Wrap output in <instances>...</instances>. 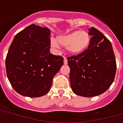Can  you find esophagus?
Listing matches in <instances>:
<instances>
[{
    "instance_id": "34e87169",
    "label": "esophagus",
    "mask_w": 123,
    "mask_h": 123,
    "mask_svg": "<svg viewBox=\"0 0 123 123\" xmlns=\"http://www.w3.org/2000/svg\"><path fill=\"white\" fill-rule=\"evenodd\" d=\"M64 64H68V60L66 59V57H64Z\"/></svg>"
}]
</instances>
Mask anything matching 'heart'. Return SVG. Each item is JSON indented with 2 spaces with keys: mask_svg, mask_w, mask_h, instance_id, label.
I'll return each mask as SVG.
<instances>
[{
  "mask_svg": "<svg viewBox=\"0 0 123 123\" xmlns=\"http://www.w3.org/2000/svg\"><path fill=\"white\" fill-rule=\"evenodd\" d=\"M57 43L67 47L69 53L79 54L87 49L90 43V36L87 31H76L61 36L57 38ZM55 40H51V46L57 47L58 44Z\"/></svg>",
  "mask_w": 123,
  "mask_h": 123,
  "instance_id": "obj_1",
  "label": "heart"
}]
</instances>
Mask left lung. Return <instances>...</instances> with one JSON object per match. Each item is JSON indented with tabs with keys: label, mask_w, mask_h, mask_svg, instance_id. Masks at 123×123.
Here are the masks:
<instances>
[{
	"label": "left lung",
	"mask_w": 123,
	"mask_h": 123,
	"mask_svg": "<svg viewBox=\"0 0 123 123\" xmlns=\"http://www.w3.org/2000/svg\"><path fill=\"white\" fill-rule=\"evenodd\" d=\"M92 36L87 49L68 57L70 86L74 94L98 96L110 87L115 77L116 62L110 41L97 29H89Z\"/></svg>",
	"instance_id": "obj_1"
}]
</instances>
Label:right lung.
Returning a JSON list of instances; mask_svg holds the SVG:
<instances>
[{"mask_svg": "<svg viewBox=\"0 0 123 123\" xmlns=\"http://www.w3.org/2000/svg\"><path fill=\"white\" fill-rule=\"evenodd\" d=\"M50 31L34 24L15 36L5 66L13 88L22 96L40 97L50 90L53 79L64 64V58L50 53Z\"/></svg>", "mask_w": 123, "mask_h": 123, "instance_id": "1", "label": "right lung"}]
</instances>
